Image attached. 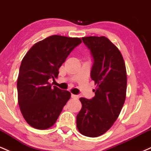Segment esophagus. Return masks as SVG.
<instances>
[{
	"instance_id": "esophagus-1",
	"label": "esophagus",
	"mask_w": 151,
	"mask_h": 151,
	"mask_svg": "<svg viewBox=\"0 0 151 151\" xmlns=\"http://www.w3.org/2000/svg\"><path fill=\"white\" fill-rule=\"evenodd\" d=\"M72 98L78 99L79 98V96H78V95H75V94H72Z\"/></svg>"
}]
</instances>
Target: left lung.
<instances>
[{"mask_svg":"<svg viewBox=\"0 0 151 151\" xmlns=\"http://www.w3.org/2000/svg\"><path fill=\"white\" fill-rule=\"evenodd\" d=\"M91 52V78L96 84L91 99H79L81 109L77 127L82 135L98 137L111 127L126 99L127 77L124 58L119 49L104 36L81 38Z\"/></svg>","mask_w":151,"mask_h":151,"instance_id":"obj_1","label":"left lung"}]
</instances>
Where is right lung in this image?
I'll return each instance as SVG.
<instances>
[{"label": "right lung", "instance_id": "right-lung-1", "mask_svg": "<svg viewBox=\"0 0 151 151\" xmlns=\"http://www.w3.org/2000/svg\"><path fill=\"white\" fill-rule=\"evenodd\" d=\"M81 42L80 38L52 35L34 45L22 59L17 81L18 104L26 122L37 129L52 126L71 97L52 86L59 69Z\"/></svg>", "mask_w": 151, "mask_h": 151}]
</instances>
